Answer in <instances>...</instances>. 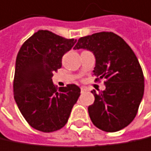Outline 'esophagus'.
Here are the masks:
<instances>
[{"mask_svg": "<svg viewBox=\"0 0 151 151\" xmlns=\"http://www.w3.org/2000/svg\"><path fill=\"white\" fill-rule=\"evenodd\" d=\"M87 90H88L87 87H85V86H82V87H81V91H82V92H85V91H87Z\"/></svg>", "mask_w": 151, "mask_h": 151, "instance_id": "1", "label": "esophagus"}]
</instances>
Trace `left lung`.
Here are the masks:
<instances>
[{
    "label": "left lung",
    "mask_w": 151,
    "mask_h": 151,
    "mask_svg": "<svg viewBox=\"0 0 151 151\" xmlns=\"http://www.w3.org/2000/svg\"><path fill=\"white\" fill-rule=\"evenodd\" d=\"M74 48L94 53L96 82L104 79L105 90L91 91L95 102L88 110L93 124L106 132L123 129L136 117L144 91V76L135 53L113 32L81 37Z\"/></svg>",
    "instance_id": "8db88e82"
}]
</instances>
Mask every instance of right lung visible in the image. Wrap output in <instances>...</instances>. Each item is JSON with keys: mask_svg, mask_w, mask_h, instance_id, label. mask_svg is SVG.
Returning <instances> with one entry per match:
<instances>
[{"mask_svg": "<svg viewBox=\"0 0 151 151\" xmlns=\"http://www.w3.org/2000/svg\"><path fill=\"white\" fill-rule=\"evenodd\" d=\"M76 40L66 39L47 30H39L22 45L15 63L14 97L34 129L53 132L68 122L81 89L76 84L57 88L52 76L62 67L64 54Z\"/></svg>", "mask_w": 151, "mask_h": 151, "instance_id": "right-lung-1", "label": "right lung"}]
</instances>
